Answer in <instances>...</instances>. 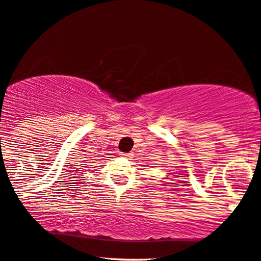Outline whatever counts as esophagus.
Segmentation results:
<instances>
[{
	"label": "esophagus",
	"instance_id": "obj_1",
	"mask_svg": "<svg viewBox=\"0 0 261 261\" xmlns=\"http://www.w3.org/2000/svg\"><path fill=\"white\" fill-rule=\"evenodd\" d=\"M120 155H123V157H125V158H131L132 153H120Z\"/></svg>",
	"mask_w": 261,
	"mask_h": 261
}]
</instances>
